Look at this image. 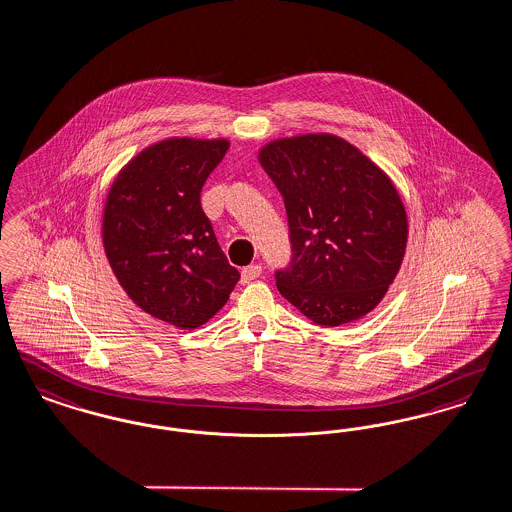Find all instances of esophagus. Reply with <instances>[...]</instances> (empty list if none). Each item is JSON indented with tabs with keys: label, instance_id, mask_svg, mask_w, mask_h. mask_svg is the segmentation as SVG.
Instances as JSON below:
<instances>
[{
	"label": "esophagus",
	"instance_id": "esophagus-1",
	"mask_svg": "<svg viewBox=\"0 0 512 512\" xmlns=\"http://www.w3.org/2000/svg\"><path fill=\"white\" fill-rule=\"evenodd\" d=\"M260 273H262V266H258V264L246 266V268H243V271H241V281H243V283H250V281L258 279Z\"/></svg>",
	"mask_w": 512,
	"mask_h": 512
}]
</instances>
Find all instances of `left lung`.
Returning <instances> with one entry per match:
<instances>
[{
    "instance_id": "left-lung-1",
    "label": "left lung",
    "mask_w": 512,
    "mask_h": 512,
    "mask_svg": "<svg viewBox=\"0 0 512 512\" xmlns=\"http://www.w3.org/2000/svg\"><path fill=\"white\" fill-rule=\"evenodd\" d=\"M260 163L283 196L291 264L275 271L279 293L318 325L372 312L403 264L408 221L391 179L347 140L281 138Z\"/></svg>"
}]
</instances>
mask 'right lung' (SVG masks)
I'll return each instance as SVG.
<instances>
[{"label": "right lung", "instance_id": "add662e5", "mask_svg": "<svg viewBox=\"0 0 512 512\" xmlns=\"http://www.w3.org/2000/svg\"><path fill=\"white\" fill-rule=\"evenodd\" d=\"M227 140L169 138L123 167L104 208V248L125 293L181 329L223 308L241 273L227 262L200 204Z\"/></svg>", "mask_w": 512, "mask_h": 512}]
</instances>
